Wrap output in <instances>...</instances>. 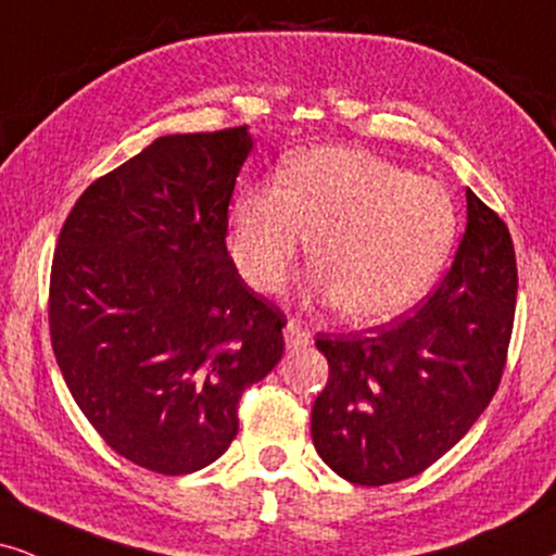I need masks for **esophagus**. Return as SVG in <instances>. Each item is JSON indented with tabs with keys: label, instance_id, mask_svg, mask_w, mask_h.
<instances>
[{
	"label": "esophagus",
	"instance_id": "obj_1",
	"mask_svg": "<svg viewBox=\"0 0 556 556\" xmlns=\"http://www.w3.org/2000/svg\"><path fill=\"white\" fill-rule=\"evenodd\" d=\"M313 341L311 330L302 328L300 320H290L285 326V343L287 349H298V346H307V343Z\"/></svg>",
	"mask_w": 556,
	"mask_h": 556
}]
</instances>
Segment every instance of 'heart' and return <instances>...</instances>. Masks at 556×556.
Masks as SVG:
<instances>
[{
  "label": "heart",
  "instance_id": "heart-1",
  "mask_svg": "<svg viewBox=\"0 0 556 556\" xmlns=\"http://www.w3.org/2000/svg\"><path fill=\"white\" fill-rule=\"evenodd\" d=\"M311 290L349 320H395L426 298L456 236L439 181L354 149H313L282 181L249 185L230 207L228 254L256 292H277L307 249Z\"/></svg>",
  "mask_w": 556,
  "mask_h": 556
}]
</instances>
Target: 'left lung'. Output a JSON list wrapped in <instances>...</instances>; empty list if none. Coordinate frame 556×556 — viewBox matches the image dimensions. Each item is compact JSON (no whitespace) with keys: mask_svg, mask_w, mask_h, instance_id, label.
I'll return each mask as SVG.
<instances>
[{"mask_svg":"<svg viewBox=\"0 0 556 556\" xmlns=\"http://www.w3.org/2000/svg\"><path fill=\"white\" fill-rule=\"evenodd\" d=\"M518 271L505 223L467 189L452 269L416 315L367 336H318L330 375L315 397V452L354 484L407 480L441 459L493 400Z\"/></svg>","mask_w":556,"mask_h":556,"instance_id":"left-lung-1","label":"left lung"}]
</instances>
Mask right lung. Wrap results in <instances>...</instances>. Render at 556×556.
Instances as JSON below:
<instances>
[{
  "mask_svg": "<svg viewBox=\"0 0 556 556\" xmlns=\"http://www.w3.org/2000/svg\"><path fill=\"white\" fill-rule=\"evenodd\" d=\"M249 128L156 138L63 223L51 341L91 426L132 465L189 475L238 433V400L282 359L285 315L228 256Z\"/></svg>",
  "mask_w": 556,
  "mask_h": 556,
  "instance_id": "add662e5",
  "label": "right lung"
}]
</instances>
